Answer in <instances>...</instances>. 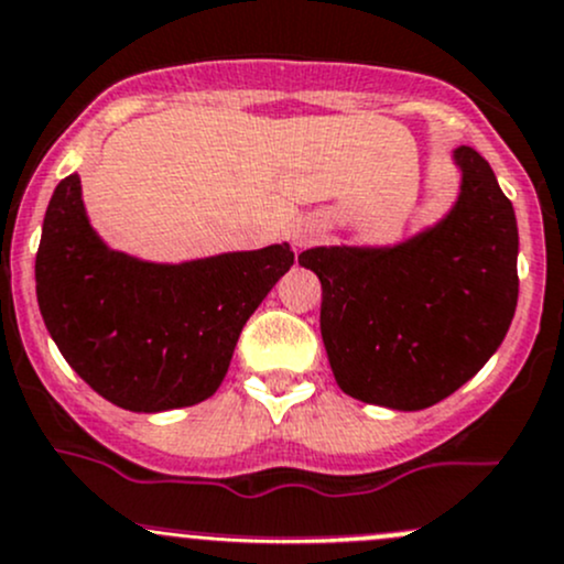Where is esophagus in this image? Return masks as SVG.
I'll use <instances>...</instances> for the list:
<instances>
[{"mask_svg": "<svg viewBox=\"0 0 564 564\" xmlns=\"http://www.w3.org/2000/svg\"><path fill=\"white\" fill-rule=\"evenodd\" d=\"M313 240H316V229L302 227L294 232V242H297V246H307V242H313Z\"/></svg>", "mask_w": 564, "mask_h": 564, "instance_id": "obj_1", "label": "esophagus"}]
</instances>
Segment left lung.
<instances>
[{
    "mask_svg": "<svg viewBox=\"0 0 564 564\" xmlns=\"http://www.w3.org/2000/svg\"><path fill=\"white\" fill-rule=\"evenodd\" d=\"M462 194L437 227L394 248H311L322 337L354 400L422 411L489 361L519 300V229L489 162L456 148Z\"/></svg>",
    "mask_w": 564,
    "mask_h": 564,
    "instance_id": "left-lung-1",
    "label": "left lung"
}]
</instances>
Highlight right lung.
Wrapping results in <instances>:
<instances>
[{
  "mask_svg": "<svg viewBox=\"0 0 564 564\" xmlns=\"http://www.w3.org/2000/svg\"><path fill=\"white\" fill-rule=\"evenodd\" d=\"M292 264L286 242L186 264L110 251L88 227L80 177L67 175L45 210L34 281L45 327L83 381L112 405L156 413L221 387L242 327Z\"/></svg>",
  "mask_w": 564,
  "mask_h": 564,
  "instance_id": "add662e5",
  "label": "right lung"
}]
</instances>
